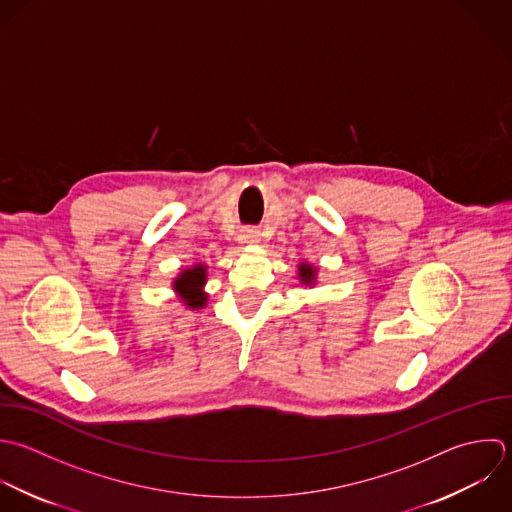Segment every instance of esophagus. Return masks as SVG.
<instances>
[{
    "label": "esophagus",
    "mask_w": 512,
    "mask_h": 512,
    "mask_svg": "<svg viewBox=\"0 0 512 512\" xmlns=\"http://www.w3.org/2000/svg\"><path fill=\"white\" fill-rule=\"evenodd\" d=\"M261 241V233L257 229H243L239 235L241 245H257Z\"/></svg>",
    "instance_id": "34e87169"
}]
</instances>
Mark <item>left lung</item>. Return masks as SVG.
I'll list each match as a JSON object with an SVG mask.
<instances>
[{
  "mask_svg": "<svg viewBox=\"0 0 512 512\" xmlns=\"http://www.w3.org/2000/svg\"><path fill=\"white\" fill-rule=\"evenodd\" d=\"M317 273H319V269H317L315 265L307 263V261H301V263L297 265V279H299L301 285H305V287H313V285L317 283Z\"/></svg>",
  "mask_w": 512,
  "mask_h": 512,
  "instance_id": "1",
  "label": "left lung"
}]
</instances>
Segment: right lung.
I'll return each instance as SVG.
<instances>
[{"mask_svg": "<svg viewBox=\"0 0 512 512\" xmlns=\"http://www.w3.org/2000/svg\"><path fill=\"white\" fill-rule=\"evenodd\" d=\"M205 285H207L205 263H193L191 267L181 269L179 275L171 281V289L177 293L181 303L191 311H199L207 307L209 295L205 293Z\"/></svg>", "mask_w": 512, "mask_h": 512, "instance_id": "add662e5", "label": "right lung"}]
</instances>
